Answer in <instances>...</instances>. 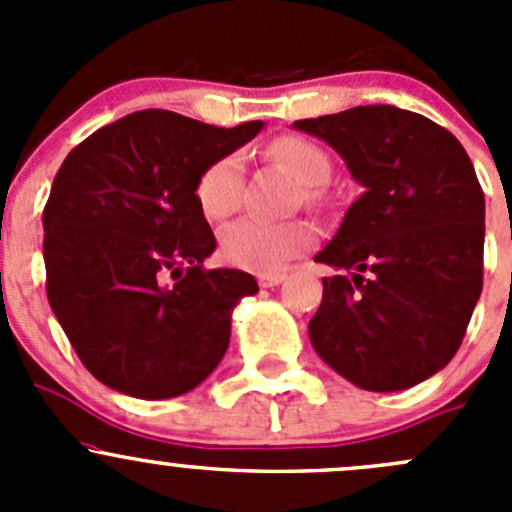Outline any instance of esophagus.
<instances>
[{"instance_id":"34e87169","label":"esophagus","mask_w":512,"mask_h":512,"mask_svg":"<svg viewBox=\"0 0 512 512\" xmlns=\"http://www.w3.org/2000/svg\"><path fill=\"white\" fill-rule=\"evenodd\" d=\"M257 282H260V287H277L285 282V275H282V272H270V275L257 277Z\"/></svg>"}]
</instances>
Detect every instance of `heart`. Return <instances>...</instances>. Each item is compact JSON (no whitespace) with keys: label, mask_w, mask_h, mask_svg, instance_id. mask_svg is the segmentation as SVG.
<instances>
[{"label":"heart","mask_w":512,"mask_h":512,"mask_svg":"<svg viewBox=\"0 0 512 512\" xmlns=\"http://www.w3.org/2000/svg\"><path fill=\"white\" fill-rule=\"evenodd\" d=\"M272 156L307 188H319L332 173L327 153L297 136L280 138L272 146ZM242 188H245L242 156L227 153L200 173L195 195L208 218L223 220L240 208ZM309 198H314V190H309ZM312 242L314 230L307 223H267L260 218H240L220 230V252L225 260L250 272L280 270L294 255L312 247Z\"/></svg>","instance_id":"1"}]
</instances>
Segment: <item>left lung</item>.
<instances>
[{
	"label": "left lung",
	"instance_id": "8db88e82",
	"mask_svg": "<svg viewBox=\"0 0 512 512\" xmlns=\"http://www.w3.org/2000/svg\"><path fill=\"white\" fill-rule=\"evenodd\" d=\"M294 128L327 141L364 188L314 257L342 272L322 280L314 352L359 389L421 384L458 352L483 289L485 198L471 158L446 128L396 106Z\"/></svg>",
	"mask_w": 512,
	"mask_h": 512
}]
</instances>
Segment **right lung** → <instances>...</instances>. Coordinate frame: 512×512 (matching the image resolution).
I'll return each instance as SVG.
<instances>
[{
  "label": "right lung",
  "instance_id": "1",
  "mask_svg": "<svg viewBox=\"0 0 512 512\" xmlns=\"http://www.w3.org/2000/svg\"><path fill=\"white\" fill-rule=\"evenodd\" d=\"M262 126L148 108L98 128L61 163L41 218L46 297L101 384L173 399L225 356L232 309L260 287L247 272L203 267L215 235L195 185Z\"/></svg>",
  "mask_w": 512,
  "mask_h": 512
}]
</instances>
